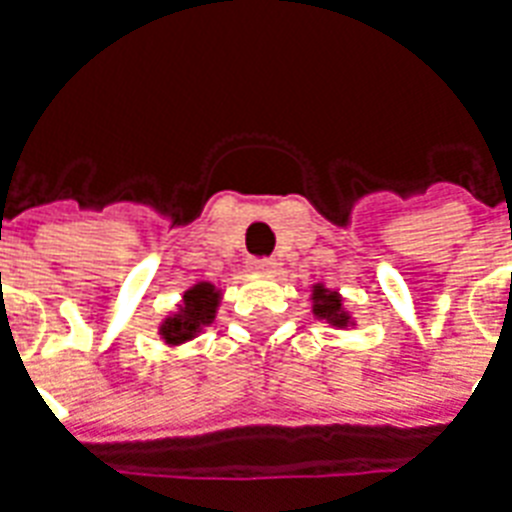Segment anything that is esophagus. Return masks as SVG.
Returning <instances> with one entry per match:
<instances>
[{"label":"esophagus","instance_id":"1","mask_svg":"<svg viewBox=\"0 0 512 512\" xmlns=\"http://www.w3.org/2000/svg\"><path fill=\"white\" fill-rule=\"evenodd\" d=\"M252 268H255L257 273H273L276 271V260H271V257H255V260H252Z\"/></svg>","mask_w":512,"mask_h":512}]
</instances>
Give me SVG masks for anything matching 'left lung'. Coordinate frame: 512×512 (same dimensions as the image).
Here are the masks:
<instances>
[{
	"mask_svg": "<svg viewBox=\"0 0 512 512\" xmlns=\"http://www.w3.org/2000/svg\"><path fill=\"white\" fill-rule=\"evenodd\" d=\"M313 313H316V319H324L327 324H332V327L342 329L350 324V316L345 313V308H342L340 295L332 292V289L321 287V284L313 287Z\"/></svg>",
	"mask_w": 512,
	"mask_h": 512,
	"instance_id": "1",
	"label": "left lung"
}]
</instances>
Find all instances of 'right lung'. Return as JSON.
<instances>
[{
  "mask_svg": "<svg viewBox=\"0 0 512 512\" xmlns=\"http://www.w3.org/2000/svg\"><path fill=\"white\" fill-rule=\"evenodd\" d=\"M217 305H220V292L215 289V284H209V281L193 284L183 295V305H177V313L162 321L159 335L167 345H180V342L191 340L215 321Z\"/></svg>",
  "mask_w": 512,
  "mask_h": 512,
  "instance_id": "1",
  "label": "right lung"
}]
</instances>
